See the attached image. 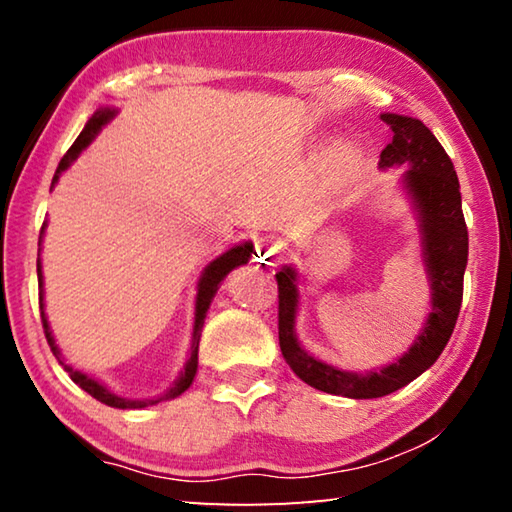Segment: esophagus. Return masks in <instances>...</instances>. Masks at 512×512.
<instances>
[{"mask_svg":"<svg viewBox=\"0 0 512 512\" xmlns=\"http://www.w3.org/2000/svg\"><path fill=\"white\" fill-rule=\"evenodd\" d=\"M277 253H280V244H277L275 239H264L262 244H259V257L262 259H275Z\"/></svg>","mask_w":512,"mask_h":512,"instance_id":"34e87169","label":"esophagus"}]
</instances>
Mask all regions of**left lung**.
Masks as SVG:
<instances>
[{
    "mask_svg": "<svg viewBox=\"0 0 512 512\" xmlns=\"http://www.w3.org/2000/svg\"><path fill=\"white\" fill-rule=\"evenodd\" d=\"M381 121L391 131L386 149L379 155L381 167L409 164L406 187L418 207L422 219L424 259L431 275V305L427 325L413 348L397 363L370 375L336 370L318 361L300 348L293 334L298 307L296 273L284 266L275 275L277 280V334L280 350L289 368L323 393L352 397V400H372L384 397L413 381L445 350L454 332L458 311L463 302V275L467 266V225L461 205V189L454 164L443 146L420 119L402 115H381Z\"/></svg>",
    "mask_w": 512,
    "mask_h": 512,
    "instance_id": "8db88e82",
    "label": "left lung"
}]
</instances>
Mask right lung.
<instances>
[{
	"mask_svg": "<svg viewBox=\"0 0 512 512\" xmlns=\"http://www.w3.org/2000/svg\"><path fill=\"white\" fill-rule=\"evenodd\" d=\"M112 115H115V110L110 108H101L94 112V115L90 117L88 124H85V128L81 131V135L76 137V142L69 146V151L63 155V160H60L58 169L54 173V183L60 176V171H65L69 167V162H72L76 155H79L85 146H88L94 135H97L101 131L103 124H108V119H112ZM42 232H45V223H42V230H40V239H42ZM250 253H253V244H244V246H235L230 248L228 253H223L221 257H216L214 262L205 268V273L201 277V282H198V296H196V320H194V339H192V352H189V361L185 366V372L180 375V379L176 381V386L171 388V391L167 395L158 397V400H124V397H117L115 393H110L106 386H101L99 381L90 379L88 375H83V372L74 370L65 366L63 361H60L58 357V348L54 345V336H51L49 332V325H47V318H45V311H42V271H40V259H38V287H40V318H42V329H45V336H47V343L51 345V352L56 354L58 363H63L65 370L69 372V377H72L74 384H79L85 393H90L94 400H99L103 404L108 406H115V409H144V406L149 404H158L162 400H169V397H176L180 393H185L189 384L194 381V375H196V368H198V341H201V332H203V323H205V314L207 309H210V302L214 298L216 289H219V284L225 275H228L232 268L235 266H241L248 262Z\"/></svg>",
	"mask_w": 512,
	"mask_h": 512,
	"instance_id": "obj_1",
	"label": "right lung"
}]
</instances>
